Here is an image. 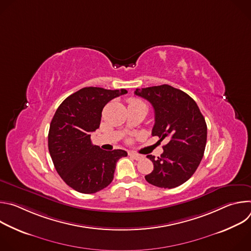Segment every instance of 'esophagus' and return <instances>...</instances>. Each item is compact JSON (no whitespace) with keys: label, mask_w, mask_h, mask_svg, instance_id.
Segmentation results:
<instances>
[{"label":"esophagus","mask_w":251,"mask_h":251,"mask_svg":"<svg viewBox=\"0 0 251 251\" xmlns=\"http://www.w3.org/2000/svg\"><path fill=\"white\" fill-rule=\"evenodd\" d=\"M129 155H130L133 159H135L136 161H139V160H141V159L144 158V156H142V155L137 154V153H134V152H130V153H129Z\"/></svg>","instance_id":"34e87169"}]
</instances>
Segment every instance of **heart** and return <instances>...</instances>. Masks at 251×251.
Returning a JSON list of instances; mask_svg holds the SVG:
<instances>
[{"mask_svg": "<svg viewBox=\"0 0 251 251\" xmlns=\"http://www.w3.org/2000/svg\"><path fill=\"white\" fill-rule=\"evenodd\" d=\"M128 103H129V106H133V107H138V106H146V104L143 102L141 99L139 98H135V97H132V98H129L128 99Z\"/></svg>", "mask_w": 251, "mask_h": 251, "instance_id": "b5f03b06", "label": "heart"}]
</instances>
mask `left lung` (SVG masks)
Instances as JSON below:
<instances>
[{
    "mask_svg": "<svg viewBox=\"0 0 251 251\" xmlns=\"http://www.w3.org/2000/svg\"><path fill=\"white\" fill-rule=\"evenodd\" d=\"M135 94L153 106L152 135L170 139L161 157L147 156L154 170L145 176L146 181L164 189L181 186L194 175L205 149L207 128L199 106L186 92L168 84L137 88Z\"/></svg>",
    "mask_w": 251,
    "mask_h": 251,
    "instance_id": "1",
    "label": "left lung"
}]
</instances>
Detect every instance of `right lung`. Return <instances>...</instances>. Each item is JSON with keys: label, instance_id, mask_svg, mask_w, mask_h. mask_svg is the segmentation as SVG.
<instances>
[{"label": "right lung", "instance_id": "1", "mask_svg": "<svg viewBox=\"0 0 251 251\" xmlns=\"http://www.w3.org/2000/svg\"><path fill=\"white\" fill-rule=\"evenodd\" d=\"M126 89L84 87L58 106L49 131V151L64 183L82 194H94L108 186L124 150L104 151L91 143L90 134L99 128L104 106Z\"/></svg>", "mask_w": 251, "mask_h": 251}]
</instances>
